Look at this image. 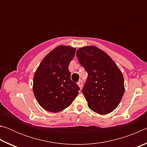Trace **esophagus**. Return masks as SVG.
Returning a JSON list of instances; mask_svg holds the SVG:
<instances>
[{
    "instance_id": "1",
    "label": "esophagus",
    "mask_w": 147,
    "mask_h": 147,
    "mask_svg": "<svg viewBox=\"0 0 147 147\" xmlns=\"http://www.w3.org/2000/svg\"><path fill=\"white\" fill-rule=\"evenodd\" d=\"M77 84H78V86H79L80 89H82V86H83V83H82V80H80L78 83H77Z\"/></svg>"
}]
</instances>
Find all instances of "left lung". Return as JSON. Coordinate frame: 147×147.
Returning <instances> with one entry per match:
<instances>
[{
  "instance_id": "left-lung-1",
  "label": "left lung",
  "mask_w": 147,
  "mask_h": 147,
  "mask_svg": "<svg viewBox=\"0 0 147 147\" xmlns=\"http://www.w3.org/2000/svg\"><path fill=\"white\" fill-rule=\"evenodd\" d=\"M76 56L88 73L82 89L88 107L100 115L112 112L124 93V77L121 70L108 54L95 46L78 49Z\"/></svg>"
}]
</instances>
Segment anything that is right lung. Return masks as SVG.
I'll return each instance as SVG.
<instances>
[{"label":"right lung","mask_w":147,"mask_h":147,"mask_svg":"<svg viewBox=\"0 0 147 147\" xmlns=\"http://www.w3.org/2000/svg\"><path fill=\"white\" fill-rule=\"evenodd\" d=\"M76 48L59 45L47 54L34 73L33 92L42 108L57 113L67 108L78 94L79 88L71 80L69 65Z\"/></svg>","instance_id":"add662e5"}]
</instances>
